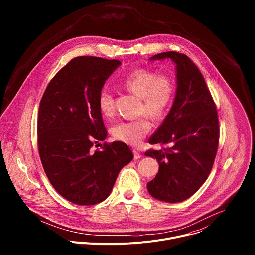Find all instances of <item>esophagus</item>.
Instances as JSON below:
<instances>
[{"mask_svg": "<svg viewBox=\"0 0 255 255\" xmlns=\"http://www.w3.org/2000/svg\"><path fill=\"white\" fill-rule=\"evenodd\" d=\"M133 155H134V159H139L141 157V153L137 150H133Z\"/></svg>", "mask_w": 255, "mask_h": 255, "instance_id": "esophagus-1", "label": "esophagus"}]
</instances>
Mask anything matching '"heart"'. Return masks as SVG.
Wrapping results in <instances>:
<instances>
[{
  "instance_id": "heart-1",
  "label": "heart",
  "mask_w": 255,
  "mask_h": 255,
  "mask_svg": "<svg viewBox=\"0 0 255 255\" xmlns=\"http://www.w3.org/2000/svg\"><path fill=\"white\" fill-rule=\"evenodd\" d=\"M125 88L141 99L139 113L146 114L153 119L162 118L171 104L174 94L172 81L164 75H157L155 71L139 68L125 78ZM101 114L111 119L115 114V101L111 92L104 89L98 99ZM151 130V124L146 116L135 121H122L112 128L113 137L121 142L138 145Z\"/></svg>"
}]
</instances>
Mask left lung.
I'll return each instance as SVG.
<instances>
[{"mask_svg": "<svg viewBox=\"0 0 255 255\" xmlns=\"http://www.w3.org/2000/svg\"><path fill=\"white\" fill-rule=\"evenodd\" d=\"M170 59L175 64L176 91L170 111L149 143L167 145L145 155L156 158L159 169L147 184L148 193L166 203L183 202L205 183L219 144L216 105L197 65L175 51L149 60Z\"/></svg>", "mask_w": 255, "mask_h": 255, "instance_id": "obj_1", "label": "left lung"}]
</instances>
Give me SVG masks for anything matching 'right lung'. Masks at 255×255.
Instances as JSON below:
<instances>
[{
	"instance_id": "right-lung-1",
	"label": "right lung",
	"mask_w": 255,
	"mask_h": 255,
	"mask_svg": "<svg viewBox=\"0 0 255 255\" xmlns=\"http://www.w3.org/2000/svg\"><path fill=\"white\" fill-rule=\"evenodd\" d=\"M120 64L95 56L71 59L50 81L40 102L37 134L44 171L55 191L77 205L106 200L122 167L133 159L120 141L92 150L107 137L99 95Z\"/></svg>"
}]
</instances>
